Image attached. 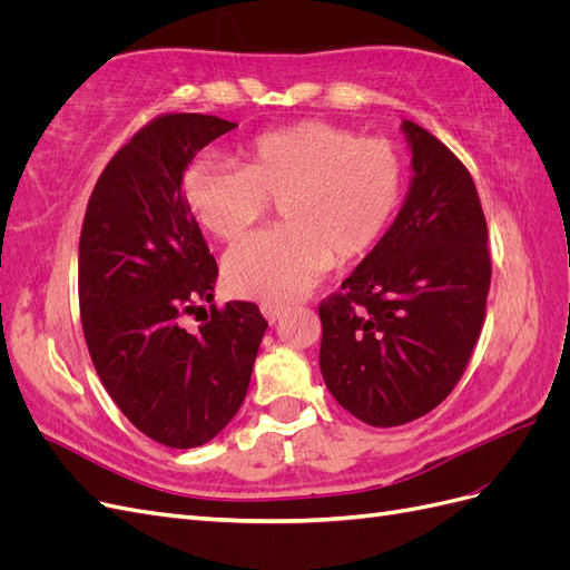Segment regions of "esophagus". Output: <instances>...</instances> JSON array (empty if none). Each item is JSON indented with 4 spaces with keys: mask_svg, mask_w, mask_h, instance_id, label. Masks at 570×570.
Instances as JSON below:
<instances>
[{
    "mask_svg": "<svg viewBox=\"0 0 570 570\" xmlns=\"http://www.w3.org/2000/svg\"><path fill=\"white\" fill-rule=\"evenodd\" d=\"M262 314H264V318L273 325L275 321L283 318L285 306H281V304H262Z\"/></svg>",
    "mask_w": 570,
    "mask_h": 570,
    "instance_id": "1",
    "label": "esophagus"
}]
</instances>
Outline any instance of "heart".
I'll list each match as a JSON object with an SVG mask.
<instances>
[{"instance_id": "b5f03b06", "label": "heart", "mask_w": 570, "mask_h": 570, "mask_svg": "<svg viewBox=\"0 0 570 570\" xmlns=\"http://www.w3.org/2000/svg\"><path fill=\"white\" fill-rule=\"evenodd\" d=\"M404 164L387 140L321 120L258 135L243 168L216 159L189 164L183 195L202 226L220 239L247 235L278 202L283 226L237 245L223 278L237 297L287 304L335 264L366 256L400 206Z\"/></svg>"}]
</instances>
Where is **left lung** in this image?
Segmentation results:
<instances>
[{
    "instance_id": "1",
    "label": "left lung",
    "mask_w": 570,
    "mask_h": 570,
    "mask_svg": "<svg viewBox=\"0 0 570 570\" xmlns=\"http://www.w3.org/2000/svg\"><path fill=\"white\" fill-rule=\"evenodd\" d=\"M409 193L390 230L318 306L325 387L352 416L404 425L454 390L485 321L488 223L465 166L402 120Z\"/></svg>"
}]
</instances>
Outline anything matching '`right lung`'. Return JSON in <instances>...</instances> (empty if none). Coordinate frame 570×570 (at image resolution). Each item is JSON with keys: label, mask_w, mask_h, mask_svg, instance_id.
Returning a JSON list of instances; mask_svg holds the SVG:
<instances>
[{"label": "right lung", "mask_w": 570, "mask_h": 570, "mask_svg": "<svg viewBox=\"0 0 570 570\" xmlns=\"http://www.w3.org/2000/svg\"><path fill=\"white\" fill-rule=\"evenodd\" d=\"M237 128L209 114H168L120 147L85 212L78 258L82 333L101 385L126 419L174 450L206 444L243 406L266 318L214 302L218 266L183 197L185 168ZM199 321V318H197Z\"/></svg>", "instance_id": "right-lung-1"}]
</instances>
